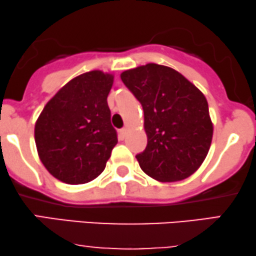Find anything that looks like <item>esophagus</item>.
Instances as JSON below:
<instances>
[{"label":"esophagus","instance_id":"1","mask_svg":"<svg viewBox=\"0 0 256 256\" xmlns=\"http://www.w3.org/2000/svg\"><path fill=\"white\" fill-rule=\"evenodd\" d=\"M127 134H128V129L127 128H122L121 130H120V136H121L122 140H124V138H126V136H127Z\"/></svg>","mask_w":256,"mask_h":256}]
</instances>
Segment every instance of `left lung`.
I'll use <instances>...</instances> for the list:
<instances>
[{"instance_id":"1","label":"left lung","mask_w":256,"mask_h":256,"mask_svg":"<svg viewBox=\"0 0 256 256\" xmlns=\"http://www.w3.org/2000/svg\"><path fill=\"white\" fill-rule=\"evenodd\" d=\"M121 80L144 109L148 142L136 155L142 170L161 182L190 176L213 138L204 95L178 72L155 63L126 70Z\"/></svg>"}]
</instances>
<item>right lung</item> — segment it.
<instances>
[{
    "label": "right lung",
    "instance_id": "right-lung-1",
    "mask_svg": "<svg viewBox=\"0 0 256 256\" xmlns=\"http://www.w3.org/2000/svg\"><path fill=\"white\" fill-rule=\"evenodd\" d=\"M114 78L92 70L69 81L46 104L35 124L42 164L69 184L94 180L104 170L118 132L107 98Z\"/></svg>",
    "mask_w": 256,
    "mask_h": 256
}]
</instances>
